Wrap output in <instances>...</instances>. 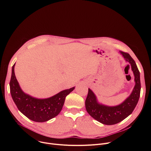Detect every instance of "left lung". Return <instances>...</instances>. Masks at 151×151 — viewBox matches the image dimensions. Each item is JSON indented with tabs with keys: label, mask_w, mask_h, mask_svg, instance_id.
<instances>
[{
	"label": "left lung",
	"mask_w": 151,
	"mask_h": 151,
	"mask_svg": "<svg viewBox=\"0 0 151 151\" xmlns=\"http://www.w3.org/2000/svg\"><path fill=\"white\" fill-rule=\"evenodd\" d=\"M125 61L130 64L134 75L135 86L132 94L121 104L115 106H108L97 102L96 96L88 88V93L85 100V107L87 112L97 121L105 125H114L120 122L128 116L136 107L140 94L141 84L140 72L134 60L128 53L120 51ZM130 66V65H128Z\"/></svg>",
	"instance_id": "8db88e82"
}]
</instances>
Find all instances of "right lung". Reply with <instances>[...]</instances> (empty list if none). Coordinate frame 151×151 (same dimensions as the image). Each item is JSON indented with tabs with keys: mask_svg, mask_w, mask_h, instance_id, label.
<instances>
[{
	"mask_svg": "<svg viewBox=\"0 0 151 151\" xmlns=\"http://www.w3.org/2000/svg\"><path fill=\"white\" fill-rule=\"evenodd\" d=\"M15 64L12 68L9 82L10 93L18 110L32 121L43 122L59 114L63 106L66 97L75 87L61 91L55 96L45 99L34 98L21 89L14 73Z\"/></svg>",
	"mask_w": 151,
	"mask_h": 151,
	"instance_id": "obj_1",
	"label": "right lung"
}]
</instances>
